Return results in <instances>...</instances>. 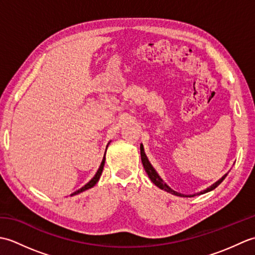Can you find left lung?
I'll use <instances>...</instances> for the list:
<instances>
[{
    "instance_id": "obj_1",
    "label": "left lung",
    "mask_w": 255,
    "mask_h": 255,
    "mask_svg": "<svg viewBox=\"0 0 255 255\" xmlns=\"http://www.w3.org/2000/svg\"><path fill=\"white\" fill-rule=\"evenodd\" d=\"M140 154H141V162H142V165H143V167H144V171L147 172V174H148L149 178H150L151 181H152L153 184H155L156 186L160 187L161 189H164V191L169 192V193H171V194H173V195H176V196H182V197H193V196H196V194H194V195H183V194H181V193H177V192H175V191H173V189H171L169 186H167L166 184H165L163 181H162V178L158 175V173L155 172V170L153 169L152 165L150 164V162H149V160H148V158H147V155H145V153H144V150H143V145H142V144L140 145ZM226 176H227V174H225L223 177L220 178V180H219L218 182H216L215 184H213V185H211L210 187H208L207 189H205V191L200 192V193H198V194H204V193H207V192L213 191V189H215L216 187H217V186L219 185V184H220L221 182H223V181L225 180Z\"/></svg>"
}]
</instances>
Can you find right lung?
<instances>
[{
    "instance_id": "right-lung-1",
    "label": "right lung",
    "mask_w": 255,
    "mask_h": 255,
    "mask_svg": "<svg viewBox=\"0 0 255 255\" xmlns=\"http://www.w3.org/2000/svg\"><path fill=\"white\" fill-rule=\"evenodd\" d=\"M104 164H105V155H104V158H103L102 163H101V165H100V167H99V170H97L96 174L94 175V177L92 178V180H91L88 184H85V185H84L82 188H80V189H78L77 192H74L73 194H71V196H72V195H77V194H79V193H81V192L86 191V189L93 187V186L95 185V184H96L97 182H99V180H100V176H101L102 172H103V167H104Z\"/></svg>"
}]
</instances>
